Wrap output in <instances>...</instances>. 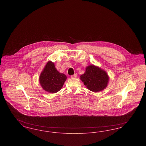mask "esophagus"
Segmentation results:
<instances>
[{"mask_svg": "<svg viewBox=\"0 0 146 146\" xmlns=\"http://www.w3.org/2000/svg\"><path fill=\"white\" fill-rule=\"evenodd\" d=\"M72 78H76L77 77V74H74V75H72V76H70Z\"/></svg>", "mask_w": 146, "mask_h": 146, "instance_id": "34e87169", "label": "esophagus"}]
</instances>
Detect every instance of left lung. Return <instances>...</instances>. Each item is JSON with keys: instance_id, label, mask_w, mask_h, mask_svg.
Listing matches in <instances>:
<instances>
[{"instance_id": "obj_1", "label": "left lung", "mask_w": 146, "mask_h": 146, "mask_svg": "<svg viewBox=\"0 0 146 146\" xmlns=\"http://www.w3.org/2000/svg\"><path fill=\"white\" fill-rule=\"evenodd\" d=\"M80 78L86 88L94 92L104 90L110 80L107 72L94 64L87 66L85 73L80 76Z\"/></svg>"}]
</instances>
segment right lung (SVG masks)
<instances>
[{"label":"right lung","instance_id":"right-lung-1","mask_svg":"<svg viewBox=\"0 0 146 146\" xmlns=\"http://www.w3.org/2000/svg\"><path fill=\"white\" fill-rule=\"evenodd\" d=\"M67 76L56 70L54 63L51 61L46 64L39 76V83L44 90L54 94L60 90Z\"/></svg>","mask_w":146,"mask_h":146}]
</instances>
